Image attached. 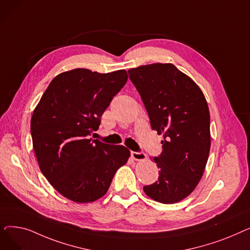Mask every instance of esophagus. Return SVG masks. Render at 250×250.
Here are the masks:
<instances>
[{
  "mask_svg": "<svg viewBox=\"0 0 250 250\" xmlns=\"http://www.w3.org/2000/svg\"><path fill=\"white\" fill-rule=\"evenodd\" d=\"M132 157H133V159L134 160H136V161H144V160H146V154L145 153H143V152H132Z\"/></svg>",
  "mask_w": 250,
  "mask_h": 250,
  "instance_id": "34e87169",
  "label": "esophagus"
}]
</instances>
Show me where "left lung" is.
I'll use <instances>...</instances> for the list:
<instances>
[{"instance_id": "left-lung-1", "label": "left lung", "mask_w": 250, "mask_h": 250, "mask_svg": "<svg viewBox=\"0 0 250 250\" xmlns=\"http://www.w3.org/2000/svg\"><path fill=\"white\" fill-rule=\"evenodd\" d=\"M150 117L163 135V151L154 161L158 181L144 187L152 200L175 204L194 190L211 148L209 112L201 88L172 63H151L127 71Z\"/></svg>"}]
</instances>
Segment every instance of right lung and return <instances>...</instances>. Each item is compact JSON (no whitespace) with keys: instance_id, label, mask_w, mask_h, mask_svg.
Segmentation results:
<instances>
[{"instance_id":"obj_1","label":"right lung","mask_w":250,"mask_h":250,"mask_svg":"<svg viewBox=\"0 0 250 250\" xmlns=\"http://www.w3.org/2000/svg\"><path fill=\"white\" fill-rule=\"evenodd\" d=\"M127 81L125 70L100 74L74 69L49 83L31 117V136L42 174L75 203H92L107 192L130 152L89 139L112 98Z\"/></svg>"}]
</instances>
